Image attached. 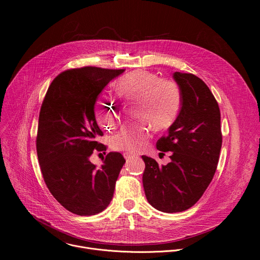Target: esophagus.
Here are the masks:
<instances>
[{
    "instance_id": "34e87169",
    "label": "esophagus",
    "mask_w": 260,
    "mask_h": 260,
    "mask_svg": "<svg viewBox=\"0 0 260 260\" xmlns=\"http://www.w3.org/2000/svg\"><path fill=\"white\" fill-rule=\"evenodd\" d=\"M123 156H124V158H125L126 160H129V159H132V158L138 157V155H136V154H133V153H128V152H125V153L123 154Z\"/></svg>"
}]
</instances>
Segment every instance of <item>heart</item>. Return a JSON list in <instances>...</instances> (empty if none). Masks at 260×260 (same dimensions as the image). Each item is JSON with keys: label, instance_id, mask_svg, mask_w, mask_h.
<instances>
[{"label": "heart", "instance_id": "heart-1", "mask_svg": "<svg viewBox=\"0 0 260 260\" xmlns=\"http://www.w3.org/2000/svg\"><path fill=\"white\" fill-rule=\"evenodd\" d=\"M115 93L125 101L138 102L137 118L142 120L123 126L112 139L116 150L138 153L151 138L152 124L156 129L171 125L177 118L182 104V91L172 79L158 78L156 74L144 70L133 71L120 78ZM95 118L100 125L111 128L116 123L117 105L110 98L102 96L95 104Z\"/></svg>", "mask_w": 260, "mask_h": 260}]
</instances>
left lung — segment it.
I'll return each mask as SVG.
<instances>
[{
    "mask_svg": "<svg viewBox=\"0 0 260 260\" xmlns=\"http://www.w3.org/2000/svg\"><path fill=\"white\" fill-rule=\"evenodd\" d=\"M182 91L180 112L156 148L171 151V162L158 166L143 155L145 196L153 208L177 213L191 208L204 194L217 169L222 145L220 110L207 84L190 73L175 72Z\"/></svg>",
    "mask_w": 260,
    "mask_h": 260,
    "instance_id": "left-lung-1",
    "label": "left lung"
}]
</instances>
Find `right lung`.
<instances>
[{"mask_svg": "<svg viewBox=\"0 0 260 260\" xmlns=\"http://www.w3.org/2000/svg\"><path fill=\"white\" fill-rule=\"evenodd\" d=\"M124 72L96 67L71 69L51 82L39 114L37 154L51 194L68 211L80 216L104 211L113 198L125 159L110 152L101 169L91 164L94 151H106L94 115L105 86Z\"/></svg>", "mask_w": 260, "mask_h": 260, "instance_id": "right-lung-1", "label": "right lung"}]
</instances>
